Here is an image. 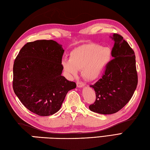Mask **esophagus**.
<instances>
[{"label":"esophagus","mask_w":150,"mask_h":150,"mask_svg":"<svg viewBox=\"0 0 150 150\" xmlns=\"http://www.w3.org/2000/svg\"><path fill=\"white\" fill-rule=\"evenodd\" d=\"M84 84L83 82H80V81H78V82L77 83V87H79V88H81V87H83L84 86Z\"/></svg>","instance_id":"34e87169"}]
</instances>
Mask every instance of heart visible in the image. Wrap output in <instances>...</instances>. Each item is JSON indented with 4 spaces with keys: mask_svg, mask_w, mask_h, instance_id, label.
<instances>
[{
    "mask_svg": "<svg viewBox=\"0 0 150 150\" xmlns=\"http://www.w3.org/2000/svg\"><path fill=\"white\" fill-rule=\"evenodd\" d=\"M112 49L97 43L83 45L73 49L69 59H62V66L69 75L77 74L81 69L83 77L89 81L98 79L112 59Z\"/></svg>",
    "mask_w": 150,
    "mask_h": 150,
    "instance_id": "1",
    "label": "heart"
}]
</instances>
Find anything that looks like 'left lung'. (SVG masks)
<instances>
[{"label": "left lung", "mask_w": 150, "mask_h": 150, "mask_svg": "<svg viewBox=\"0 0 150 150\" xmlns=\"http://www.w3.org/2000/svg\"><path fill=\"white\" fill-rule=\"evenodd\" d=\"M113 59L102 77L90 86L96 93L95 102L89 105L95 113L113 114L117 112L131 99L138 84L134 52L121 35L114 33Z\"/></svg>", "instance_id": "left-lung-1"}]
</instances>
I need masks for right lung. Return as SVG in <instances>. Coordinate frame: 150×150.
I'll list each match as a JSON object with an SVG mask.
<instances>
[{
  "mask_svg": "<svg viewBox=\"0 0 150 150\" xmlns=\"http://www.w3.org/2000/svg\"><path fill=\"white\" fill-rule=\"evenodd\" d=\"M64 50L52 40H38L21 48L13 63V89L25 107L40 116L60 109L76 83L62 75Z\"/></svg>",
  "mask_w": 150,
  "mask_h": 150,
  "instance_id": "obj_1",
  "label": "right lung"
}]
</instances>
